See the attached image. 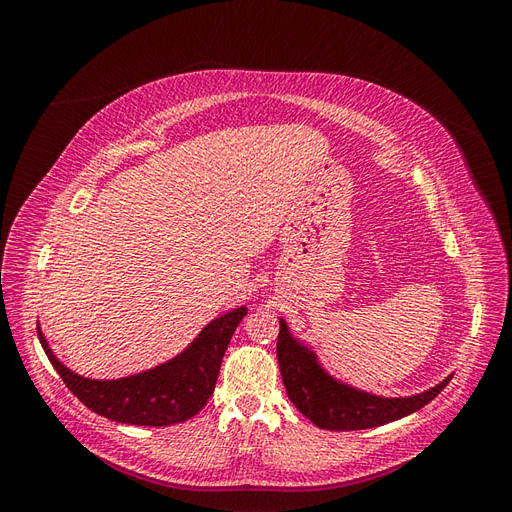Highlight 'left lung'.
I'll use <instances>...</instances> for the list:
<instances>
[{
    "instance_id": "1",
    "label": "left lung",
    "mask_w": 512,
    "mask_h": 512,
    "mask_svg": "<svg viewBox=\"0 0 512 512\" xmlns=\"http://www.w3.org/2000/svg\"><path fill=\"white\" fill-rule=\"evenodd\" d=\"M277 361L292 404L316 427L331 431L369 429L399 421L427 406L453 378V374L446 376L440 384L410 397H382L361 391L333 378L320 365L318 354L290 333L284 318H280L277 335Z\"/></svg>"
}]
</instances>
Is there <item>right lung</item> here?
<instances>
[{"label": "right lung", "mask_w": 512, "mask_h": 512, "mask_svg": "<svg viewBox=\"0 0 512 512\" xmlns=\"http://www.w3.org/2000/svg\"><path fill=\"white\" fill-rule=\"evenodd\" d=\"M245 314L243 305L230 309L211 320L194 342L170 361L117 380H91L74 374L53 354L40 327L38 339L61 380L91 412L117 423L168 427L188 421L207 406L230 337Z\"/></svg>", "instance_id": "1"}]
</instances>
